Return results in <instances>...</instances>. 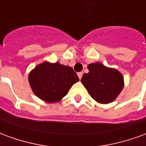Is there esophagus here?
<instances>
[{"mask_svg":"<svg viewBox=\"0 0 146 146\" xmlns=\"http://www.w3.org/2000/svg\"><path fill=\"white\" fill-rule=\"evenodd\" d=\"M77 75H78V76H79V79L80 80L83 76V72H79V73H77Z\"/></svg>","mask_w":146,"mask_h":146,"instance_id":"34e87169","label":"esophagus"}]
</instances>
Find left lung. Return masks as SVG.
<instances>
[{
    "instance_id": "left-lung-1",
    "label": "left lung",
    "mask_w": 146,
    "mask_h": 146,
    "mask_svg": "<svg viewBox=\"0 0 146 146\" xmlns=\"http://www.w3.org/2000/svg\"><path fill=\"white\" fill-rule=\"evenodd\" d=\"M89 73H84L81 82L95 101L107 104L115 100L123 88V77L115 69L95 62L89 64Z\"/></svg>"
}]
</instances>
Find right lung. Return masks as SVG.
<instances>
[{
  "label": "right lung",
  "instance_id": "right-lung-1",
  "mask_svg": "<svg viewBox=\"0 0 146 146\" xmlns=\"http://www.w3.org/2000/svg\"><path fill=\"white\" fill-rule=\"evenodd\" d=\"M79 80L73 68L58 62H43L29 75L34 94L47 102H56L67 95L69 89Z\"/></svg>",
  "mask_w": 146,
  "mask_h": 146
}]
</instances>
